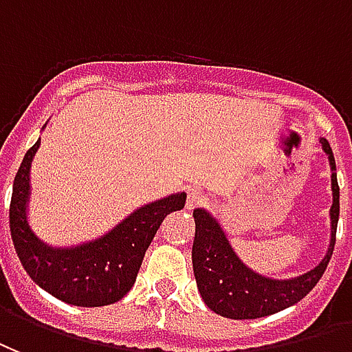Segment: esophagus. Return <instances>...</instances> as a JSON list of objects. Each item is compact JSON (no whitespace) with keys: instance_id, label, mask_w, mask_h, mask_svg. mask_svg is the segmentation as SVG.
Here are the masks:
<instances>
[{"instance_id":"1","label":"esophagus","mask_w":352,"mask_h":352,"mask_svg":"<svg viewBox=\"0 0 352 352\" xmlns=\"http://www.w3.org/2000/svg\"><path fill=\"white\" fill-rule=\"evenodd\" d=\"M204 201H206V197L199 191V189H195V187H189L187 189V201H186V208L191 212V210H195V208H199L204 204Z\"/></svg>"}]
</instances>
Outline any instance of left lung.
<instances>
[{
    "label": "left lung",
    "mask_w": 352,
    "mask_h": 352,
    "mask_svg": "<svg viewBox=\"0 0 352 352\" xmlns=\"http://www.w3.org/2000/svg\"><path fill=\"white\" fill-rule=\"evenodd\" d=\"M319 144L328 155L330 165L332 206L328 250L313 270L287 279L263 276L238 257L223 225L210 210L197 208L193 212L195 242L191 261L195 279L204 304L214 313L227 319H258L283 311L298 304L322 278L334 251L336 229L340 219V187L332 148L322 137L319 138Z\"/></svg>",
    "instance_id": "1"
}]
</instances>
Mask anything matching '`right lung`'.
I'll list each match as a JSON object with an SVG mask.
<instances>
[{"label":"right lung","instance_id":"add662e5","mask_svg":"<svg viewBox=\"0 0 352 352\" xmlns=\"http://www.w3.org/2000/svg\"><path fill=\"white\" fill-rule=\"evenodd\" d=\"M46 123L43 125V129ZM41 138L25 151L12 184L11 236L28 276L65 304L99 307L122 300L135 285L148 245L170 212L186 204V193H173L133 210L127 217L94 240L52 245L30 223L32 163Z\"/></svg>","mask_w":352,"mask_h":352}]
</instances>
